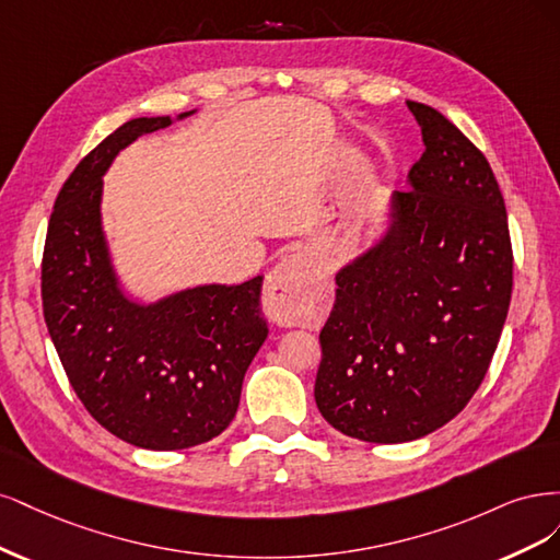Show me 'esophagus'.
Returning a JSON list of instances; mask_svg holds the SVG:
<instances>
[{"mask_svg": "<svg viewBox=\"0 0 560 560\" xmlns=\"http://www.w3.org/2000/svg\"><path fill=\"white\" fill-rule=\"evenodd\" d=\"M304 277L306 260L300 254L283 260L267 277L262 288V306L269 320L279 323V326H291L293 310L304 293Z\"/></svg>", "mask_w": 560, "mask_h": 560, "instance_id": "obj_1", "label": "esophagus"}]
</instances>
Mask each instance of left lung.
I'll use <instances>...</instances> for the list:
<instances>
[{
    "mask_svg": "<svg viewBox=\"0 0 560 560\" xmlns=\"http://www.w3.org/2000/svg\"><path fill=\"white\" fill-rule=\"evenodd\" d=\"M423 155L386 228L335 275L323 326L316 407L374 444L430 435L470 402L512 300V242L489 160L454 122L407 102Z\"/></svg>",
    "mask_w": 560,
    "mask_h": 560,
    "instance_id": "obj_1",
    "label": "left lung"
}]
</instances>
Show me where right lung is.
Masks as SVG:
<instances>
[{
    "mask_svg": "<svg viewBox=\"0 0 560 560\" xmlns=\"http://www.w3.org/2000/svg\"><path fill=\"white\" fill-rule=\"evenodd\" d=\"M172 122L132 118L79 162L52 207L42 262L44 318L71 388L112 435L151 451L221 435L267 337L262 277L151 302L122 288L102 223L104 174L132 141Z\"/></svg>",
    "mask_w": 560,
    "mask_h": 560,
    "instance_id": "add662e5",
    "label": "right lung"
}]
</instances>
